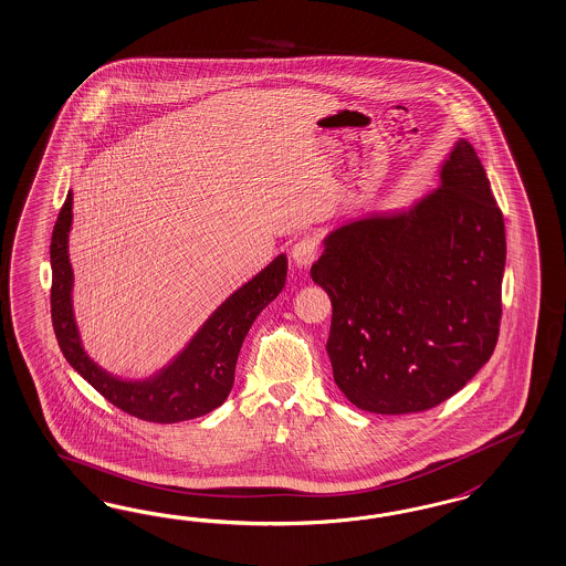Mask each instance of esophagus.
I'll use <instances>...</instances> for the list:
<instances>
[{
    "mask_svg": "<svg viewBox=\"0 0 566 566\" xmlns=\"http://www.w3.org/2000/svg\"><path fill=\"white\" fill-rule=\"evenodd\" d=\"M318 252H321V241L314 235H306L293 245V262L297 266H311L312 262L318 258Z\"/></svg>",
    "mask_w": 566,
    "mask_h": 566,
    "instance_id": "obj_1",
    "label": "esophagus"
}]
</instances>
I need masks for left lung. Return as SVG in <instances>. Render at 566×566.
Returning <instances> with one entry per match:
<instances>
[{
  "instance_id": "obj_1",
  "label": "left lung",
  "mask_w": 566,
  "mask_h": 566,
  "mask_svg": "<svg viewBox=\"0 0 566 566\" xmlns=\"http://www.w3.org/2000/svg\"><path fill=\"white\" fill-rule=\"evenodd\" d=\"M504 262V217L467 142L412 212L331 233L311 274L333 304L327 352L347 400L408 415L469 384L497 344Z\"/></svg>"
}]
</instances>
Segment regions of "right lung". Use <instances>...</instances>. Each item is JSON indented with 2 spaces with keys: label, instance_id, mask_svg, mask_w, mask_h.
<instances>
[{
  "label": "right lung",
  "instance_id": "add662e5",
  "mask_svg": "<svg viewBox=\"0 0 566 566\" xmlns=\"http://www.w3.org/2000/svg\"><path fill=\"white\" fill-rule=\"evenodd\" d=\"M73 222V193L55 220L50 258H52V325L64 358L74 370L99 391L109 403L130 417L147 422H181L198 419L227 400L238 365L239 349L255 316L281 293L287 276V258L279 255L233 293L200 333L185 347L181 356L147 381H123L93 365L83 352L71 306L73 269L69 262V231Z\"/></svg>",
  "mask_w": 566,
  "mask_h": 566
}]
</instances>
